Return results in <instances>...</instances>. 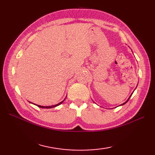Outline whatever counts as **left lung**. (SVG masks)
<instances>
[{
	"instance_id": "1",
	"label": "left lung",
	"mask_w": 155,
	"mask_h": 155,
	"mask_svg": "<svg viewBox=\"0 0 155 155\" xmlns=\"http://www.w3.org/2000/svg\"><path fill=\"white\" fill-rule=\"evenodd\" d=\"M133 93H132V94H131V95H130V97H129V98H128V99H127V101H126V102H124V103H123V104H120V106H121V105H124V104H126V103H127V102H128V100H129V98H130V97H131V96H132V94H133Z\"/></svg>"
}]
</instances>
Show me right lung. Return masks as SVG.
Returning a JSON list of instances; mask_svg holds the SVG:
<instances>
[{"mask_svg":"<svg viewBox=\"0 0 155 155\" xmlns=\"http://www.w3.org/2000/svg\"><path fill=\"white\" fill-rule=\"evenodd\" d=\"M65 100V98L62 101V102H61V103H59L58 104H54V105H52V106H41V105H37V104H35V105H37V107H40V108H53V107H57V106H58V105H60L61 104H62V103H63L64 102V101ZM30 103H31L30 102ZM32 104H34V103H32Z\"/></svg>","mask_w":155,"mask_h":155,"instance_id":"add662e5","label":"right lung"}]
</instances>
